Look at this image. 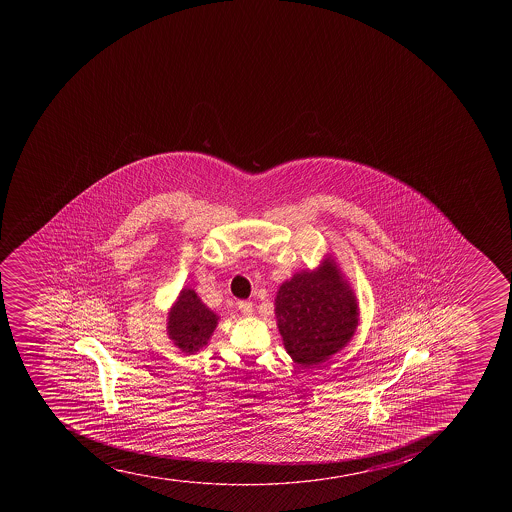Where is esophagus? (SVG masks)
Segmentation results:
<instances>
[{
  "instance_id": "34e87169",
  "label": "esophagus",
  "mask_w": 512,
  "mask_h": 512,
  "mask_svg": "<svg viewBox=\"0 0 512 512\" xmlns=\"http://www.w3.org/2000/svg\"><path fill=\"white\" fill-rule=\"evenodd\" d=\"M238 309H240L243 315H252L253 304L250 300H240V302H238Z\"/></svg>"
}]
</instances>
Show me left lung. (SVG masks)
Wrapping results in <instances>:
<instances>
[{
    "label": "left lung",
    "instance_id": "8db88e82",
    "mask_svg": "<svg viewBox=\"0 0 512 512\" xmlns=\"http://www.w3.org/2000/svg\"><path fill=\"white\" fill-rule=\"evenodd\" d=\"M275 315L285 349L302 367L345 347L359 324L355 295L329 260L317 272H300L282 284Z\"/></svg>",
    "mask_w": 512,
    "mask_h": 512
}]
</instances>
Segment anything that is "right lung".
I'll use <instances>...</instances> for the list:
<instances>
[{
  "label": "right lung",
  "instance_id": "add662e5",
  "mask_svg": "<svg viewBox=\"0 0 512 512\" xmlns=\"http://www.w3.org/2000/svg\"><path fill=\"white\" fill-rule=\"evenodd\" d=\"M217 315L208 310L193 290H182L170 314H168V335L185 352H197L207 344L217 327Z\"/></svg>",
  "mask_w": 512,
  "mask_h": 512
}]
</instances>
